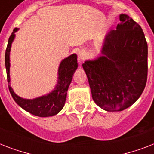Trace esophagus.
Masks as SVG:
<instances>
[{
	"mask_svg": "<svg viewBox=\"0 0 154 154\" xmlns=\"http://www.w3.org/2000/svg\"><path fill=\"white\" fill-rule=\"evenodd\" d=\"M86 57V53L85 52V50H80L77 53V60L79 62H82L85 59Z\"/></svg>",
	"mask_w": 154,
	"mask_h": 154,
	"instance_id": "34e87169",
	"label": "esophagus"
}]
</instances>
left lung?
Wrapping results in <instances>:
<instances>
[{
	"label": "left lung",
	"mask_w": 154,
	"mask_h": 154,
	"mask_svg": "<svg viewBox=\"0 0 154 154\" xmlns=\"http://www.w3.org/2000/svg\"><path fill=\"white\" fill-rule=\"evenodd\" d=\"M120 21L105 36L101 55L82 65L94 102L109 112L131 106L147 81L148 45L142 29L126 14L120 15Z\"/></svg>",
	"instance_id": "1"
}]
</instances>
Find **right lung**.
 Wrapping results in <instances>:
<instances>
[{"label": "right lung", "instance_id": "obj_1", "mask_svg": "<svg viewBox=\"0 0 154 154\" xmlns=\"http://www.w3.org/2000/svg\"><path fill=\"white\" fill-rule=\"evenodd\" d=\"M19 29L15 28L8 39L7 48L5 51L6 72L7 80L8 83V89L11 95L14 99L15 102L23 109L27 111L31 114L41 117H52L57 114L62 109L65 105L67 91L69 85L72 82V76L77 69V54H72L68 57L63 59L58 67L57 83L53 91L46 95H43L34 99H25L17 96L14 93L10 85V50L12 43L15 38V32Z\"/></svg>", "mask_w": 154, "mask_h": 154}]
</instances>
